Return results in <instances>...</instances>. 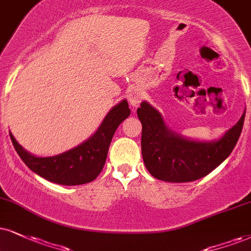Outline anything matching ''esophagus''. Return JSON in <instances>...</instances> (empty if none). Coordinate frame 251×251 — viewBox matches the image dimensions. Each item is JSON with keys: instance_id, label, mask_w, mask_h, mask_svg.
Listing matches in <instances>:
<instances>
[{"instance_id": "esophagus-1", "label": "esophagus", "mask_w": 251, "mask_h": 251, "mask_svg": "<svg viewBox=\"0 0 251 251\" xmlns=\"http://www.w3.org/2000/svg\"><path fill=\"white\" fill-rule=\"evenodd\" d=\"M128 100H129V103H130L132 107H137L142 100V93H140L138 91L130 92L128 95Z\"/></svg>"}]
</instances>
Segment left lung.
I'll return each instance as SVG.
<instances>
[{
    "mask_svg": "<svg viewBox=\"0 0 251 251\" xmlns=\"http://www.w3.org/2000/svg\"><path fill=\"white\" fill-rule=\"evenodd\" d=\"M142 123V156L156 179L188 182L205 177L231 153L243 128L246 110L234 126L219 140L203 142L182 137L164 122L162 114L143 101L137 109Z\"/></svg>",
    "mask_w": 251,
    "mask_h": 251,
    "instance_id": "1",
    "label": "left lung"
}]
</instances>
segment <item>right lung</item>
<instances>
[{"mask_svg":"<svg viewBox=\"0 0 251 251\" xmlns=\"http://www.w3.org/2000/svg\"><path fill=\"white\" fill-rule=\"evenodd\" d=\"M130 115L128 101L122 100L104 117L98 130L78 147L51 157H37L27 152L10 132L18 156L25 165L46 180L66 186L87 184L100 175L117 126Z\"/></svg>","mask_w":251,"mask_h":251,"instance_id":"right-lung-1","label":"right lung"}]
</instances>
